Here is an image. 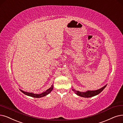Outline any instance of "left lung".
I'll list each match as a JSON object with an SVG mask.
<instances>
[{
    "instance_id": "obj_1",
    "label": "left lung",
    "mask_w": 123,
    "mask_h": 123,
    "mask_svg": "<svg viewBox=\"0 0 123 123\" xmlns=\"http://www.w3.org/2000/svg\"><path fill=\"white\" fill-rule=\"evenodd\" d=\"M106 86V85L102 87V88H100L99 89L95 90H87L86 92H81L79 91H76L75 89H74L73 88L72 89L73 91H74L75 94H76L77 95L80 96L81 97H85V98H88V97H91L93 96H94L95 95H97L104 90L105 87Z\"/></svg>"
}]
</instances>
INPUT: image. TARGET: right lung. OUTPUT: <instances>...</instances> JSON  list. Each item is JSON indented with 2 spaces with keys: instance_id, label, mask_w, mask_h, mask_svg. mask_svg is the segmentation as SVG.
Listing matches in <instances>:
<instances>
[{
  "instance_id": "add662e5",
  "label": "right lung",
  "mask_w": 123,
  "mask_h": 123,
  "mask_svg": "<svg viewBox=\"0 0 123 123\" xmlns=\"http://www.w3.org/2000/svg\"><path fill=\"white\" fill-rule=\"evenodd\" d=\"M53 84H52L51 85V86L47 90H46V91H44V92H43L41 93H39V94H37V93H34L33 92H26V91H24L21 89H19L21 92H22L24 94H25L26 95L29 96H31V97H35V98H40V97H42L45 96L47 95H48V94H49V93L51 92V91L53 90Z\"/></svg>"
}]
</instances>
